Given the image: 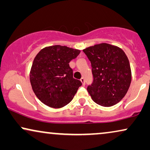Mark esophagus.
<instances>
[{
    "label": "esophagus",
    "instance_id": "1",
    "mask_svg": "<svg viewBox=\"0 0 150 150\" xmlns=\"http://www.w3.org/2000/svg\"><path fill=\"white\" fill-rule=\"evenodd\" d=\"M80 81H81V83H82V85H84H84H85V79H84V77H81Z\"/></svg>",
    "mask_w": 150,
    "mask_h": 150
}]
</instances>
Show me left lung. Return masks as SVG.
<instances>
[{
	"mask_svg": "<svg viewBox=\"0 0 150 150\" xmlns=\"http://www.w3.org/2000/svg\"><path fill=\"white\" fill-rule=\"evenodd\" d=\"M83 51L91 63L93 82L87 91L93 100L102 107L116 105L125 97L132 81L126 54L119 47L106 43Z\"/></svg>",
	"mask_w": 150,
	"mask_h": 150,
	"instance_id": "left-lung-1",
	"label": "left lung"
}]
</instances>
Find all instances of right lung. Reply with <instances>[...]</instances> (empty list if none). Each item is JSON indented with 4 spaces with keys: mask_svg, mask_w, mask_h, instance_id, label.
Segmentation results:
<instances>
[{
    "mask_svg": "<svg viewBox=\"0 0 150 150\" xmlns=\"http://www.w3.org/2000/svg\"><path fill=\"white\" fill-rule=\"evenodd\" d=\"M79 53L77 49L55 45L41 49L36 55L30 80L36 96L44 105L58 109L73 99L81 82L73 78L69 63Z\"/></svg>",
    "mask_w": 150,
    "mask_h": 150,
    "instance_id": "1",
    "label": "right lung"
}]
</instances>
